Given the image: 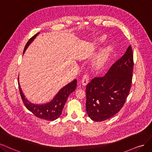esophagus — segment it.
Masks as SVG:
<instances>
[{
  "label": "esophagus",
  "mask_w": 152,
  "mask_h": 152,
  "mask_svg": "<svg viewBox=\"0 0 152 152\" xmlns=\"http://www.w3.org/2000/svg\"><path fill=\"white\" fill-rule=\"evenodd\" d=\"M88 80H89V75L88 74H85L82 78V80H81L82 85L86 86L88 84Z\"/></svg>",
  "instance_id": "esophagus-1"
}]
</instances>
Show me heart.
Here are the masks:
<instances>
[{
	"label": "heart",
	"instance_id": "obj_1",
	"mask_svg": "<svg viewBox=\"0 0 152 152\" xmlns=\"http://www.w3.org/2000/svg\"><path fill=\"white\" fill-rule=\"evenodd\" d=\"M103 41V38H99L96 41L97 43H100ZM112 52V48L110 46H105L100 50L99 54L95 57L94 61V65L96 67H101L105 64L108 59Z\"/></svg>",
	"mask_w": 152,
	"mask_h": 152
}]
</instances>
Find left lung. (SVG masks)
<instances>
[{
  "label": "left lung",
  "mask_w": 152,
  "mask_h": 152,
  "mask_svg": "<svg viewBox=\"0 0 152 152\" xmlns=\"http://www.w3.org/2000/svg\"><path fill=\"white\" fill-rule=\"evenodd\" d=\"M133 53L129 46L104 76L96 77L86 86V109L94 121L108 119L124 104L131 86Z\"/></svg>",
  "instance_id": "1"
}]
</instances>
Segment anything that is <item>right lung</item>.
I'll list each match as a JSON object with an SVG mask.
<instances>
[{"label":"right lung","instance_id":"1","mask_svg":"<svg viewBox=\"0 0 152 152\" xmlns=\"http://www.w3.org/2000/svg\"><path fill=\"white\" fill-rule=\"evenodd\" d=\"M39 33H37L35 35H34L29 40L25 47H24L23 53L25 52L28 46L30 45ZM18 85L23 102L24 105L31 112L38 118L47 121H54L61 116L64 106L66 104L68 96H69L71 93L75 90L77 86V80L75 79L66 86L62 87L57 92V94L53 98L52 100L46 103V104H33V103L30 102L27 99H26L21 90V86L19 85V77Z\"/></svg>","mask_w":152,"mask_h":152}]
</instances>
